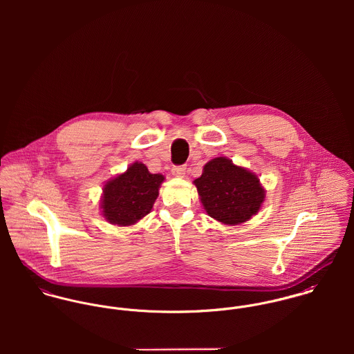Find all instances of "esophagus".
<instances>
[{
	"instance_id": "esophagus-1",
	"label": "esophagus",
	"mask_w": 354,
	"mask_h": 354,
	"mask_svg": "<svg viewBox=\"0 0 354 354\" xmlns=\"http://www.w3.org/2000/svg\"><path fill=\"white\" fill-rule=\"evenodd\" d=\"M185 170H187V166H185V165H181V166H173V169H171V174H173V176H176V177H184Z\"/></svg>"
}]
</instances>
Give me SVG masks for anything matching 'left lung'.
I'll return each instance as SVG.
<instances>
[{
    "label": "left lung",
    "mask_w": 354,
    "mask_h": 354,
    "mask_svg": "<svg viewBox=\"0 0 354 354\" xmlns=\"http://www.w3.org/2000/svg\"><path fill=\"white\" fill-rule=\"evenodd\" d=\"M194 184L205 212L225 225L250 221L266 198L257 176L225 156L207 162Z\"/></svg>",
    "instance_id": "obj_1"
}]
</instances>
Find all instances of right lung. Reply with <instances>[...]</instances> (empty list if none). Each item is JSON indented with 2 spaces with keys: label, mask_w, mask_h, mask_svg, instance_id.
I'll return each instance as SVG.
<instances>
[{
  "label": "right lung",
  "mask_w": 354,
  "mask_h": 354,
  "mask_svg": "<svg viewBox=\"0 0 354 354\" xmlns=\"http://www.w3.org/2000/svg\"><path fill=\"white\" fill-rule=\"evenodd\" d=\"M165 177L152 174L142 162L132 163L125 173L109 180L103 187V218L111 225L129 226L151 211Z\"/></svg>",
  "instance_id": "obj_1"
}]
</instances>
